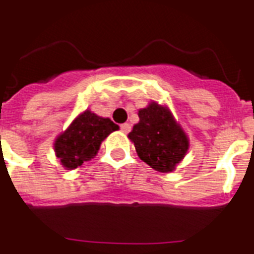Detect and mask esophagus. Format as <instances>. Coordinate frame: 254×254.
Wrapping results in <instances>:
<instances>
[{
	"mask_svg": "<svg viewBox=\"0 0 254 254\" xmlns=\"http://www.w3.org/2000/svg\"><path fill=\"white\" fill-rule=\"evenodd\" d=\"M121 131L125 133H128L129 131H131V125H128V123H123V125H121Z\"/></svg>",
	"mask_w": 254,
	"mask_h": 254,
	"instance_id": "obj_1",
	"label": "esophagus"
}]
</instances>
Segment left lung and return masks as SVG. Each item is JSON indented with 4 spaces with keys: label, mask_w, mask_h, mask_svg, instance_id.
<instances>
[{
    "label": "left lung",
    "mask_w": 254,
    "mask_h": 254,
    "mask_svg": "<svg viewBox=\"0 0 254 254\" xmlns=\"http://www.w3.org/2000/svg\"><path fill=\"white\" fill-rule=\"evenodd\" d=\"M139 122L128 133L137 156L158 172L170 174L190 148V137L167 106L151 102L139 110Z\"/></svg>",
    "instance_id": "8db88e82"
}]
</instances>
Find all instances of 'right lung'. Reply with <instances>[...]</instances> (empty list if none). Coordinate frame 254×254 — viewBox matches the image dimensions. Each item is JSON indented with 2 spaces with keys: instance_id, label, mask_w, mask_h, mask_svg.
<instances>
[{
  "instance_id": "obj_1",
  "label": "right lung",
  "mask_w": 254,
  "mask_h": 254,
  "mask_svg": "<svg viewBox=\"0 0 254 254\" xmlns=\"http://www.w3.org/2000/svg\"><path fill=\"white\" fill-rule=\"evenodd\" d=\"M119 129L109 118L84 110L54 140V152L66 170H75L96 156L102 141Z\"/></svg>"
}]
</instances>
